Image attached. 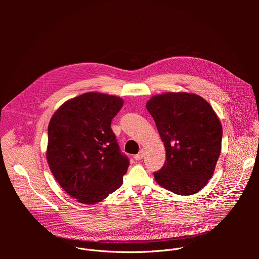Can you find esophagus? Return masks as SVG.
<instances>
[{
	"label": "esophagus",
	"mask_w": 259,
	"mask_h": 259,
	"mask_svg": "<svg viewBox=\"0 0 259 259\" xmlns=\"http://www.w3.org/2000/svg\"><path fill=\"white\" fill-rule=\"evenodd\" d=\"M143 157H144V152H143V151H140L137 155L134 156V159H135L136 161H140V160L143 159Z\"/></svg>",
	"instance_id": "obj_1"
}]
</instances>
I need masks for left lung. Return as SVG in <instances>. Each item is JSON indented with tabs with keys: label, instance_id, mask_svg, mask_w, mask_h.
Returning a JSON list of instances; mask_svg holds the SVG:
<instances>
[{
	"label": "left lung",
	"instance_id": "left-lung-1",
	"mask_svg": "<svg viewBox=\"0 0 259 259\" xmlns=\"http://www.w3.org/2000/svg\"><path fill=\"white\" fill-rule=\"evenodd\" d=\"M146 108L166 150L155 180L176 195L200 192L213 176L221 152L223 127L214 109L203 97L188 92L155 95Z\"/></svg>",
	"mask_w": 259,
	"mask_h": 259
}]
</instances>
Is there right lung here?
Instances as JSON below:
<instances>
[{"label": "right lung", "instance_id": "1", "mask_svg": "<svg viewBox=\"0 0 259 259\" xmlns=\"http://www.w3.org/2000/svg\"><path fill=\"white\" fill-rule=\"evenodd\" d=\"M123 104L121 97L87 92L61 104L50 120L49 168L79 203L96 204L122 186L129 160L120 152L110 124Z\"/></svg>", "mask_w": 259, "mask_h": 259}]
</instances>
